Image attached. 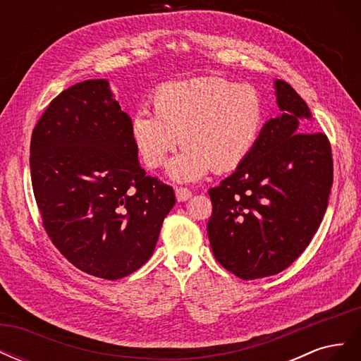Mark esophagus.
<instances>
[{
  "label": "esophagus",
  "instance_id": "obj_1",
  "mask_svg": "<svg viewBox=\"0 0 361 361\" xmlns=\"http://www.w3.org/2000/svg\"><path fill=\"white\" fill-rule=\"evenodd\" d=\"M192 195V192L188 188L183 187H176V199L178 202H187Z\"/></svg>",
  "mask_w": 361,
  "mask_h": 361
}]
</instances>
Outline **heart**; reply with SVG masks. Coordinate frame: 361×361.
Masks as SVG:
<instances>
[{"label":"heart","instance_id":"heart-1","mask_svg":"<svg viewBox=\"0 0 361 361\" xmlns=\"http://www.w3.org/2000/svg\"><path fill=\"white\" fill-rule=\"evenodd\" d=\"M155 115L138 110L130 135L147 167L158 169L180 143L170 162L176 180H195L214 170H235L255 149L265 111L259 92L221 76H199L158 87L152 96Z\"/></svg>","mask_w":361,"mask_h":361}]
</instances>
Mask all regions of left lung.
<instances>
[{
    "mask_svg": "<svg viewBox=\"0 0 361 361\" xmlns=\"http://www.w3.org/2000/svg\"><path fill=\"white\" fill-rule=\"evenodd\" d=\"M281 114L262 128L248 158L211 188L207 235L215 259L243 280L274 276L312 241L329 206L331 145L310 133V110L283 80L276 81Z\"/></svg>",
    "mask_w": 361,
    "mask_h": 361,
    "instance_id": "left-lung-1",
    "label": "left lung"
}]
</instances>
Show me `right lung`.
Returning a JSON list of instances; mask_svg holds the SVG:
<instances>
[{
  "mask_svg": "<svg viewBox=\"0 0 361 361\" xmlns=\"http://www.w3.org/2000/svg\"><path fill=\"white\" fill-rule=\"evenodd\" d=\"M31 185L43 227L73 267L118 280L154 253L173 188L147 176L130 117L106 80H87L54 97L30 145Z\"/></svg>",
  "mask_w": 361,
  "mask_h": 361,
  "instance_id": "right-lung-1",
  "label": "right lung"
}]
</instances>
